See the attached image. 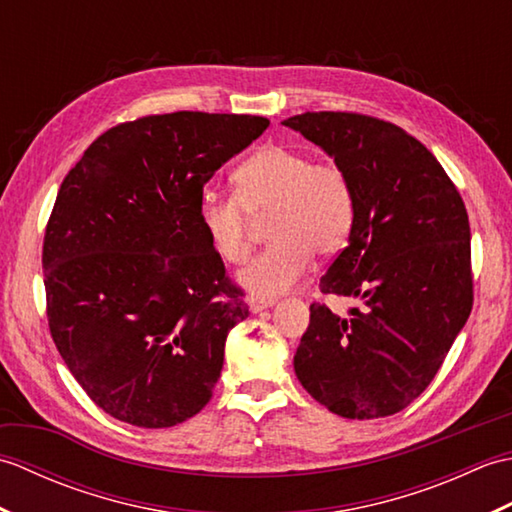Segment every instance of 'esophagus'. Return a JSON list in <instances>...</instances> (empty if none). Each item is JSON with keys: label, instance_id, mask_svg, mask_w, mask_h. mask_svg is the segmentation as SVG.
I'll return each mask as SVG.
<instances>
[{"label": "esophagus", "instance_id": "34e87169", "mask_svg": "<svg viewBox=\"0 0 512 512\" xmlns=\"http://www.w3.org/2000/svg\"><path fill=\"white\" fill-rule=\"evenodd\" d=\"M277 303V299H273V297H253L248 301V306H250V312H262V310H266V308H273Z\"/></svg>", "mask_w": 512, "mask_h": 512}]
</instances>
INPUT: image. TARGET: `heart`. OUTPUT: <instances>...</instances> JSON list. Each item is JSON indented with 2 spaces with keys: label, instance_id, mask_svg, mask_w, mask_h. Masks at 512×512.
Listing matches in <instances>:
<instances>
[{
  "label": "heart",
  "instance_id": "1",
  "mask_svg": "<svg viewBox=\"0 0 512 512\" xmlns=\"http://www.w3.org/2000/svg\"><path fill=\"white\" fill-rule=\"evenodd\" d=\"M231 184L233 198L204 195L198 220L215 257L237 266L253 248L248 215H268L273 242L239 273V284L257 297L290 290L306 275L312 255H334L352 231L354 187L332 160H312L299 149L270 143L233 171Z\"/></svg>",
  "mask_w": 512,
  "mask_h": 512
}]
</instances>
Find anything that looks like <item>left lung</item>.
I'll return each instance as SVG.
<instances>
[{
	"label": "left lung",
	"mask_w": 512,
	"mask_h": 512,
	"mask_svg": "<svg viewBox=\"0 0 512 512\" xmlns=\"http://www.w3.org/2000/svg\"><path fill=\"white\" fill-rule=\"evenodd\" d=\"M284 125L328 151L356 198L350 244L319 286L358 303L347 317L312 303L297 378L336 416H394L429 387L473 308L464 200L436 156L394 123L306 112Z\"/></svg>",
	"instance_id": "8db88e82"
}]
</instances>
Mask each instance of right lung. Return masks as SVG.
I'll return each instance as SVG.
<instances>
[{
  "mask_svg": "<svg viewBox=\"0 0 512 512\" xmlns=\"http://www.w3.org/2000/svg\"><path fill=\"white\" fill-rule=\"evenodd\" d=\"M270 125L173 112L107 129L61 182L43 237L52 341L112 418L162 429L213 396L248 317L200 228L204 184Z\"/></svg>",
  "mask_w": 512,
  "mask_h": 512,
  "instance_id": "obj_1",
  "label": "right lung"
}]
</instances>
